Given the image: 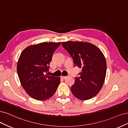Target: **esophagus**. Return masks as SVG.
Segmentation results:
<instances>
[{
	"label": "esophagus",
	"mask_w": 128,
	"mask_h": 128,
	"mask_svg": "<svg viewBox=\"0 0 128 128\" xmlns=\"http://www.w3.org/2000/svg\"><path fill=\"white\" fill-rule=\"evenodd\" d=\"M68 76H61V78H62L63 79H65V78H66Z\"/></svg>",
	"instance_id": "esophagus-1"
}]
</instances>
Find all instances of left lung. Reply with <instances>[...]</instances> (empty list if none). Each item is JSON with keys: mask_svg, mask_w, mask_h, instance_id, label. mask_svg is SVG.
<instances>
[{"mask_svg": "<svg viewBox=\"0 0 128 128\" xmlns=\"http://www.w3.org/2000/svg\"><path fill=\"white\" fill-rule=\"evenodd\" d=\"M74 61L75 66L82 69L71 86L73 95L81 100H88L100 92L106 73L105 58L100 49L84 42H68L62 44Z\"/></svg>", "mask_w": 128, "mask_h": 128, "instance_id": "1", "label": "left lung"}]
</instances>
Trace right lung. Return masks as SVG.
Wrapping results in <instances>:
<instances>
[{
	"instance_id": "obj_1",
	"label": "right lung",
	"mask_w": 128,
	"mask_h": 128,
	"mask_svg": "<svg viewBox=\"0 0 128 128\" xmlns=\"http://www.w3.org/2000/svg\"><path fill=\"white\" fill-rule=\"evenodd\" d=\"M60 42H43L26 48L20 54L17 65L20 81L26 93L38 100L52 97L60 84V78L46 74L54 52Z\"/></svg>"
}]
</instances>
